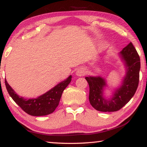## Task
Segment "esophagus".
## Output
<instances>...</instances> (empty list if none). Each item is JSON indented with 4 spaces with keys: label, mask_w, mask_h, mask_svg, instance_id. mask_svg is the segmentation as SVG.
<instances>
[{
    "label": "esophagus",
    "mask_w": 147,
    "mask_h": 147,
    "mask_svg": "<svg viewBox=\"0 0 147 147\" xmlns=\"http://www.w3.org/2000/svg\"><path fill=\"white\" fill-rule=\"evenodd\" d=\"M86 71L83 68H79L76 71V75L78 76H82L85 74Z\"/></svg>",
    "instance_id": "1"
}]
</instances>
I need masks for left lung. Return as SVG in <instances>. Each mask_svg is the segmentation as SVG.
<instances>
[{
	"mask_svg": "<svg viewBox=\"0 0 147 147\" xmlns=\"http://www.w3.org/2000/svg\"><path fill=\"white\" fill-rule=\"evenodd\" d=\"M118 55L125 68V74L120 84L113 88L109 97L104 96L106 89H109L106 78L101 76L86 77L89 86V102L97 111L111 112L119 110L133 97L138 87L141 63L135 47L130 43Z\"/></svg>",
	"mask_w": 147,
	"mask_h": 147,
	"instance_id": "8db88e82",
	"label": "left lung"
}]
</instances>
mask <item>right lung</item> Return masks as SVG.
<instances>
[{
  "label": "right lung",
  "mask_w": 147,
  "mask_h": 147,
  "mask_svg": "<svg viewBox=\"0 0 147 147\" xmlns=\"http://www.w3.org/2000/svg\"><path fill=\"white\" fill-rule=\"evenodd\" d=\"M72 76L57 84L37 98H24L18 95L5 80V84L9 96L26 113L32 116H44L53 113L58 106L61 94L71 82Z\"/></svg>",
  "instance_id": "obj_1"
}]
</instances>
